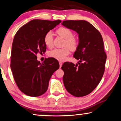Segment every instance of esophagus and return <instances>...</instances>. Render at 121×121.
<instances>
[{"label": "esophagus", "instance_id": "34e87169", "mask_svg": "<svg viewBox=\"0 0 121 121\" xmlns=\"http://www.w3.org/2000/svg\"><path fill=\"white\" fill-rule=\"evenodd\" d=\"M59 67L60 68H61L62 67V64H63V63L61 62H59Z\"/></svg>", "mask_w": 121, "mask_h": 121}]
</instances>
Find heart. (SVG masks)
Listing matches in <instances>:
<instances>
[{
  "label": "heart",
  "instance_id": "heart-1",
  "mask_svg": "<svg viewBox=\"0 0 121 121\" xmlns=\"http://www.w3.org/2000/svg\"><path fill=\"white\" fill-rule=\"evenodd\" d=\"M57 34L65 39L64 48H55L49 52L48 56L59 61H63L70 53L69 48L71 50H75L78 46V41L73 37V31L65 27H61L57 30ZM43 41L45 45L48 48H52L53 46V33L48 31L45 34Z\"/></svg>",
  "mask_w": 121,
  "mask_h": 121
}]
</instances>
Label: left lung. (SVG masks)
I'll use <instances>...</instances> for the list:
<instances>
[{
  "label": "left lung",
  "mask_w": 121,
  "mask_h": 121,
  "mask_svg": "<svg viewBox=\"0 0 121 121\" xmlns=\"http://www.w3.org/2000/svg\"><path fill=\"white\" fill-rule=\"evenodd\" d=\"M62 25L78 33L79 43L73 57L78 64L65 62L62 69L66 91L75 97L88 95L100 82L105 68L106 55L99 31L90 23L83 20H68Z\"/></svg>",
  "instance_id": "left-lung-1"
}]
</instances>
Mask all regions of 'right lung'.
I'll return each instance as SVG.
<instances>
[{
    "label": "right lung",
    "instance_id": "1",
    "mask_svg": "<svg viewBox=\"0 0 121 121\" xmlns=\"http://www.w3.org/2000/svg\"><path fill=\"white\" fill-rule=\"evenodd\" d=\"M60 22L59 20H33L16 33L12 45L10 66L16 83L26 95L38 97L44 94L51 77L59 69L57 59L45 58L41 63L38 61L36 55L46 52L45 35Z\"/></svg>",
    "mask_w": 121,
    "mask_h": 121
}]
</instances>
